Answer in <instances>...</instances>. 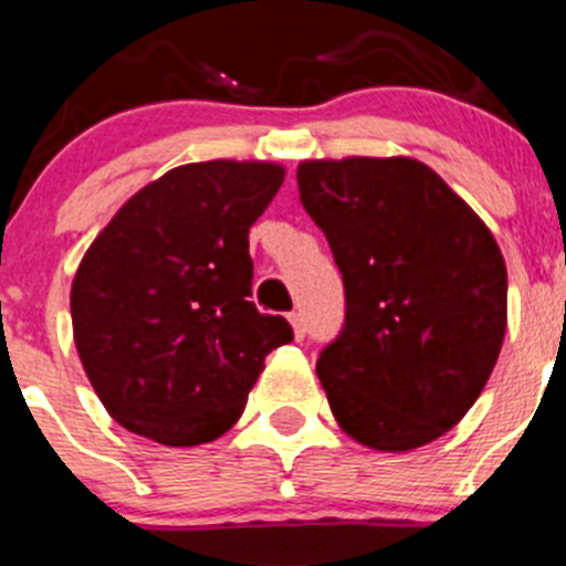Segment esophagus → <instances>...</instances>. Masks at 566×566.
I'll return each instance as SVG.
<instances>
[{"label":"esophagus","instance_id":"1","mask_svg":"<svg viewBox=\"0 0 566 566\" xmlns=\"http://www.w3.org/2000/svg\"><path fill=\"white\" fill-rule=\"evenodd\" d=\"M289 323H292V328H294V337L297 339L306 337V317H303V314L292 312L289 314Z\"/></svg>","mask_w":566,"mask_h":566}]
</instances>
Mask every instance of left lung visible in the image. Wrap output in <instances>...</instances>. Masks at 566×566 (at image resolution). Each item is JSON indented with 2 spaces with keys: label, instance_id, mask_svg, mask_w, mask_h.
Segmentation results:
<instances>
[{
  "label": "left lung",
  "instance_id": "left-lung-1",
  "mask_svg": "<svg viewBox=\"0 0 566 566\" xmlns=\"http://www.w3.org/2000/svg\"><path fill=\"white\" fill-rule=\"evenodd\" d=\"M300 201L345 286L317 359L334 419L374 451H413L470 411L507 328V269L468 203L413 158L297 167Z\"/></svg>",
  "mask_w": 566,
  "mask_h": 566
}]
</instances>
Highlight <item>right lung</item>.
<instances>
[{
    "instance_id": "1",
    "label": "right lung",
    "mask_w": 566,
    "mask_h": 566,
    "mask_svg": "<svg viewBox=\"0 0 566 566\" xmlns=\"http://www.w3.org/2000/svg\"><path fill=\"white\" fill-rule=\"evenodd\" d=\"M283 167L203 161L135 192L78 263L70 317L109 417L158 444L227 433L292 326L252 297L249 227Z\"/></svg>"
}]
</instances>
